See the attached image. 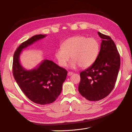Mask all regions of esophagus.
Returning a JSON list of instances; mask_svg holds the SVG:
<instances>
[{
	"mask_svg": "<svg viewBox=\"0 0 132 132\" xmlns=\"http://www.w3.org/2000/svg\"><path fill=\"white\" fill-rule=\"evenodd\" d=\"M73 74V72H68V73H67V75H68V76H71V75H72Z\"/></svg>",
	"mask_w": 132,
	"mask_h": 132,
	"instance_id": "obj_1",
	"label": "esophagus"
}]
</instances>
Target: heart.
Listing matches in <instances>:
<instances>
[{"mask_svg":"<svg viewBox=\"0 0 132 132\" xmlns=\"http://www.w3.org/2000/svg\"><path fill=\"white\" fill-rule=\"evenodd\" d=\"M100 43L95 38H87L77 35L67 39L54 53V57L61 67H65L70 60H73L71 67L80 66L87 68L92 65L98 57Z\"/></svg>","mask_w":132,"mask_h":132,"instance_id":"b5f03b06","label":"heart"}]
</instances>
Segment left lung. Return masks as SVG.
<instances>
[{
    "instance_id": "left-lung-1",
    "label": "left lung",
    "mask_w": 132,
    "mask_h": 132,
    "mask_svg": "<svg viewBox=\"0 0 132 132\" xmlns=\"http://www.w3.org/2000/svg\"><path fill=\"white\" fill-rule=\"evenodd\" d=\"M102 38L100 51L94 64L80 73V94L90 101L106 97L112 92L120 66L119 53L110 36L98 32Z\"/></svg>"
}]
</instances>
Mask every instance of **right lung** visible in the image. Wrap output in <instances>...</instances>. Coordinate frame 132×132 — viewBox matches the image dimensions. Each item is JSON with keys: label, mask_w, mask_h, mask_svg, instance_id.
Wrapping results in <instances>:
<instances>
[{"label": "right lung", "mask_w": 132, "mask_h": 132, "mask_svg": "<svg viewBox=\"0 0 132 132\" xmlns=\"http://www.w3.org/2000/svg\"><path fill=\"white\" fill-rule=\"evenodd\" d=\"M46 36V35H36L24 42L15 51L13 61V74L18 86L30 101L40 105L56 100L61 92L67 72L47 59L42 60L36 68L27 70L21 65L20 56L24 48Z\"/></svg>", "instance_id": "add662e5"}]
</instances>
